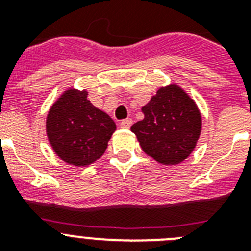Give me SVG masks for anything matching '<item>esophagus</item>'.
<instances>
[{"label":"esophagus","mask_w":251,"mask_h":251,"mask_svg":"<svg viewBox=\"0 0 251 251\" xmlns=\"http://www.w3.org/2000/svg\"><path fill=\"white\" fill-rule=\"evenodd\" d=\"M132 123H133L132 119L127 118V119H123V121H122L121 123H119V126H121V128H126V129H127V128H130Z\"/></svg>","instance_id":"obj_1"}]
</instances>
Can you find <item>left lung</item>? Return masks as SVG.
I'll return each mask as SVG.
<instances>
[{"label": "left lung", "mask_w": 251, "mask_h": 251, "mask_svg": "<svg viewBox=\"0 0 251 251\" xmlns=\"http://www.w3.org/2000/svg\"><path fill=\"white\" fill-rule=\"evenodd\" d=\"M132 126L142 150L162 165H177L194 151L201 132L196 104L181 88H161Z\"/></svg>", "instance_id": "8db88e82"}]
</instances>
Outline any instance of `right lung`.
Returning <instances> with one entry per match:
<instances>
[{"instance_id":"add662e5","label":"right lung","mask_w":251,"mask_h":251,"mask_svg":"<svg viewBox=\"0 0 251 251\" xmlns=\"http://www.w3.org/2000/svg\"><path fill=\"white\" fill-rule=\"evenodd\" d=\"M86 97V92L68 90L51 106L46 121L54 151L74 166H88L100 158L115 130L114 121Z\"/></svg>"}]
</instances>
